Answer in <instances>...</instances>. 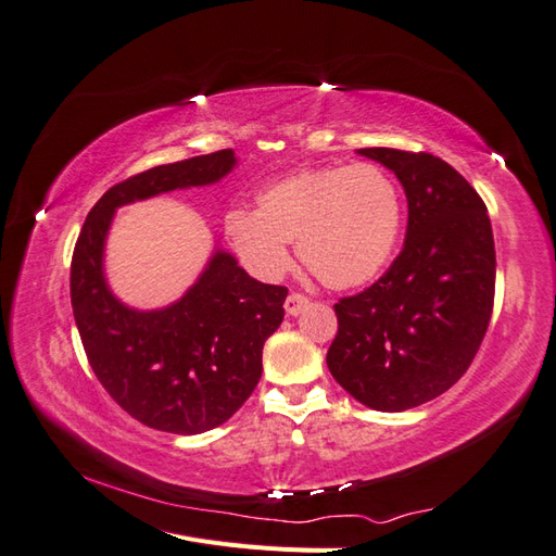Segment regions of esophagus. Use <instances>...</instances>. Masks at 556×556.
I'll list each match as a JSON object with an SVG mask.
<instances>
[{
  "label": "esophagus",
  "mask_w": 556,
  "mask_h": 556,
  "mask_svg": "<svg viewBox=\"0 0 556 556\" xmlns=\"http://www.w3.org/2000/svg\"><path fill=\"white\" fill-rule=\"evenodd\" d=\"M306 306H308V296L301 292H292L288 294V299H285V311H288V315H299Z\"/></svg>",
  "instance_id": "esophagus-1"
}]
</instances>
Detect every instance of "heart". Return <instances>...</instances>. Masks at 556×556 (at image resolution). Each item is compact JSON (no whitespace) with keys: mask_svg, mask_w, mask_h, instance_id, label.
I'll return each instance as SVG.
<instances>
[{"mask_svg":"<svg viewBox=\"0 0 556 556\" xmlns=\"http://www.w3.org/2000/svg\"><path fill=\"white\" fill-rule=\"evenodd\" d=\"M403 223L394 178L376 164L308 166L268 182L255 213H227L231 248L262 278L290 266L285 243L296 241L299 260L333 290L371 282L392 260Z\"/></svg>","mask_w":556,"mask_h":556,"instance_id":"heart-1","label":"heart"}]
</instances>
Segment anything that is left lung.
<instances>
[{
  "mask_svg": "<svg viewBox=\"0 0 556 556\" xmlns=\"http://www.w3.org/2000/svg\"><path fill=\"white\" fill-rule=\"evenodd\" d=\"M359 155L401 180L408 229L371 288L333 304L327 366L364 406L401 413L447 392L480 350L494 308V233L480 194L441 157L396 148Z\"/></svg>",
  "mask_w": 556,
  "mask_h": 556,
  "instance_id": "1",
  "label": "left lung"
}]
</instances>
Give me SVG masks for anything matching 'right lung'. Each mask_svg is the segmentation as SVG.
Wrapping results in <instances>:
<instances>
[{
    "label": "right lung",
    "instance_id": "obj_1",
    "mask_svg": "<svg viewBox=\"0 0 556 556\" xmlns=\"http://www.w3.org/2000/svg\"><path fill=\"white\" fill-rule=\"evenodd\" d=\"M237 157L217 150L131 176L97 201L72 257V306L97 380L141 425L180 435L220 427L262 378V348L285 315L282 285L250 278L215 250L206 271L176 304L134 311L104 278V243L117 206L162 192L211 185Z\"/></svg>",
    "mask_w": 556,
    "mask_h": 556
}]
</instances>
